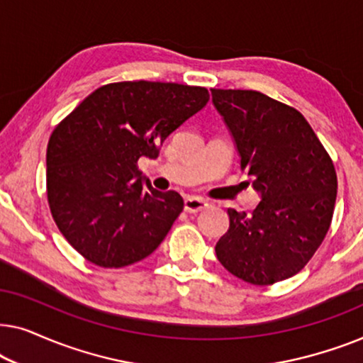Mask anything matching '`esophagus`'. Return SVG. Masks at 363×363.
<instances>
[{"label":"esophagus","mask_w":363,"mask_h":363,"mask_svg":"<svg viewBox=\"0 0 363 363\" xmlns=\"http://www.w3.org/2000/svg\"><path fill=\"white\" fill-rule=\"evenodd\" d=\"M206 206H208V203L200 196H188L185 200V211H188V213H198V211L205 210Z\"/></svg>","instance_id":"esophagus-1"}]
</instances>
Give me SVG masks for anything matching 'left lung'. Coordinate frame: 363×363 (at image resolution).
Returning a JSON list of instances; mask_svg holds the SVG:
<instances>
[{
	"label": "left lung",
	"instance_id": "left-lung-1",
	"mask_svg": "<svg viewBox=\"0 0 363 363\" xmlns=\"http://www.w3.org/2000/svg\"><path fill=\"white\" fill-rule=\"evenodd\" d=\"M211 101L261 198L251 215L228 210L230 228L216 242V257L242 281L274 284L297 274L329 231L334 163L296 108L240 89H211Z\"/></svg>",
	"mask_w": 363,
	"mask_h": 363
}]
</instances>
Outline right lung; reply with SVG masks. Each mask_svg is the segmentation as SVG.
Returning <instances> with one entry per match:
<instances>
[{
  "instance_id": "obj_1",
  "label": "right lung",
  "mask_w": 363,
  "mask_h": 363,
  "mask_svg": "<svg viewBox=\"0 0 363 363\" xmlns=\"http://www.w3.org/2000/svg\"><path fill=\"white\" fill-rule=\"evenodd\" d=\"M205 87L116 82L87 96L48 143V201L59 231L87 261L123 267L152 255L183 210L137 168L206 106Z\"/></svg>"
}]
</instances>
